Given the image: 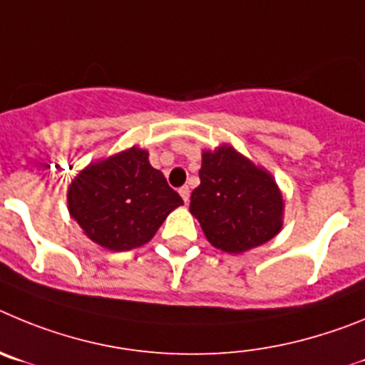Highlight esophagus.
I'll return each instance as SVG.
<instances>
[{"label": "esophagus", "mask_w": 365, "mask_h": 365, "mask_svg": "<svg viewBox=\"0 0 365 365\" xmlns=\"http://www.w3.org/2000/svg\"><path fill=\"white\" fill-rule=\"evenodd\" d=\"M178 192H180V196H182V198H183V202H185V203H189V196H190V190H189V187H187V185L180 187V189H178Z\"/></svg>", "instance_id": "34e87169"}]
</instances>
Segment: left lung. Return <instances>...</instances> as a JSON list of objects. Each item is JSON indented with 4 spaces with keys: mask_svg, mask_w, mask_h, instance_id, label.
<instances>
[{
    "mask_svg": "<svg viewBox=\"0 0 365 365\" xmlns=\"http://www.w3.org/2000/svg\"><path fill=\"white\" fill-rule=\"evenodd\" d=\"M277 183L231 147L203 153L200 185L190 195V215L207 240L225 252L258 247L282 227Z\"/></svg>",
    "mask_w": 365,
    "mask_h": 365,
    "instance_id": "1",
    "label": "left lung"
}]
</instances>
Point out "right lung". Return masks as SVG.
Listing matches in <instances>:
<instances>
[{
	"label": "right lung",
	"instance_id": "add662e5",
	"mask_svg": "<svg viewBox=\"0 0 365 365\" xmlns=\"http://www.w3.org/2000/svg\"><path fill=\"white\" fill-rule=\"evenodd\" d=\"M180 205L182 196L138 147L91 163L68 187L72 218L88 238L110 251L147 244Z\"/></svg>",
	"mask_w": 365,
	"mask_h": 365
}]
</instances>
